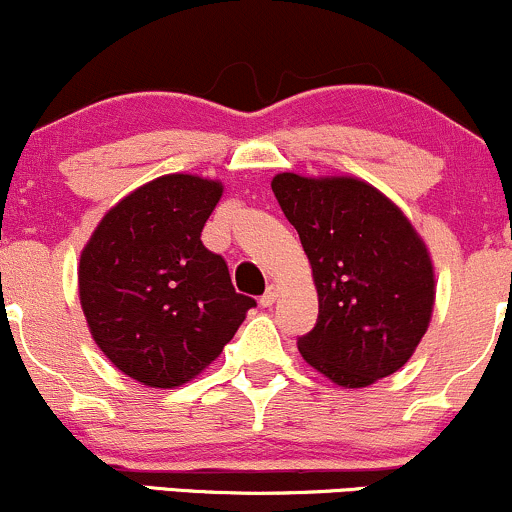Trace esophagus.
<instances>
[{
  "label": "esophagus",
  "instance_id": "1",
  "mask_svg": "<svg viewBox=\"0 0 512 512\" xmlns=\"http://www.w3.org/2000/svg\"><path fill=\"white\" fill-rule=\"evenodd\" d=\"M278 295H280V288H278V285H268L266 293L261 295V305H263V307H271L273 302L278 300Z\"/></svg>",
  "mask_w": 512,
  "mask_h": 512
}]
</instances>
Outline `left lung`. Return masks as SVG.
I'll use <instances>...</instances> for the list:
<instances>
[{
	"instance_id": "obj_1",
	"label": "left lung",
	"mask_w": 512,
	"mask_h": 512,
	"mask_svg": "<svg viewBox=\"0 0 512 512\" xmlns=\"http://www.w3.org/2000/svg\"><path fill=\"white\" fill-rule=\"evenodd\" d=\"M312 266L320 315L302 359L342 388H366L408 364L434 307L422 236L381 190L351 175L271 180Z\"/></svg>"
}]
</instances>
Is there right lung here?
Listing matches in <instances>:
<instances>
[{
  "instance_id": "add662e5",
  "label": "right lung",
  "mask_w": 512,
  "mask_h": 512,
  "mask_svg": "<svg viewBox=\"0 0 512 512\" xmlns=\"http://www.w3.org/2000/svg\"><path fill=\"white\" fill-rule=\"evenodd\" d=\"M222 192L219 180L161 175L104 214L82 249L78 288L92 339L141 386L200 376L256 307L200 239Z\"/></svg>"
}]
</instances>
